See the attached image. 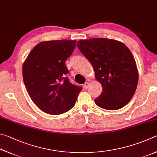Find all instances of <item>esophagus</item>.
I'll list each match as a JSON object with an SVG mask.
<instances>
[{"label": "esophagus", "mask_w": 157, "mask_h": 157, "mask_svg": "<svg viewBox=\"0 0 157 157\" xmlns=\"http://www.w3.org/2000/svg\"><path fill=\"white\" fill-rule=\"evenodd\" d=\"M88 86H89V83H88V82H86V83H85L84 85H83V87H84L85 89L88 88Z\"/></svg>", "instance_id": "obj_1"}]
</instances>
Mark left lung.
<instances>
[{
    "instance_id": "8db88e82",
    "label": "left lung",
    "mask_w": 157,
    "mask_h": 157,
    "mask_svg": "<svg viewBox=\"0 0 157 157\" xmlns=\"http://www.w3.org/2000/svg\"><path fill=\"white\" fill-rule=\"evenodd\" d=\"M79 50L94 67L95 78L103 87L95 103L117 110L132 98L138 83L135 60L125 44L113 39L94 38L77 42Z\"/></svg>"
}]
</instances>
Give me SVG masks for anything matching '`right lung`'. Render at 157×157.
Wrapping results in <instances>:
<instances>
[{"label":"right lung","mask_w":157,"mask_h":157,"mask_svg":"<svg viewBox=\"0 0 157 157\" xmlns=\"http://www.w3.org/2000/svg\"><path fill=\"white\" fill-rule=\"evenodd\" d=\"M76 40L44 41L30 52L23 65V77L30 98L47 114L58 115L75 105L82 87L71 84L65 61L76 48Z\"/></svg>","instance_id":"1"}]
</instances>
